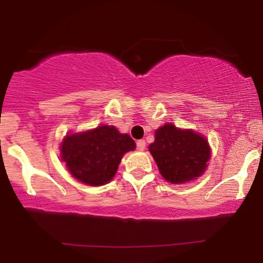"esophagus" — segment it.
<instances>
[{"label":"esophagus","instance_id":"34e87169","mask_svg":"<svg viewBox=\"0 0 263 263\" xmlns=\"http://www.w3.org/2000/svg\"><path fill=\"white\" fill-rule=\"evenodd\" d=\"M137 149H138L139 151H143L144 149H145V140L144 139H140L137 142Z\"/></svg>","mask_w":263,"mask_h":263}]
</instances>
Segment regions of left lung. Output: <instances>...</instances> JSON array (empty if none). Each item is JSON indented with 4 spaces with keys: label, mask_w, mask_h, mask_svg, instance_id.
<instances>
[{
    "label": "left lung",
    "mask_w": 263,
    "mask_h": 263,
    "mask_svg": "<svg viewBox=\"0 0 263 263\" xmlns=\"http://www.w3.org/2000/svg\"><path fill=\"white\" fill-rule=\"evenodd\" d=\"M149 151L163 179L173 184L197 180L205 173L211 147L204 136L167 123L155 131Z\"/></svg>",
    "instance_id": "1"
}]
</instances>
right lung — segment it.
<instances>
[{"label": "right lung", "mask_w": 263, "mask_h": 263, "mask_svg": "<svg viewBox=\"0 0 263 263\" xmlns=\"http://www.w3.org/2000/svg\"><path fill=\"white\" fill-rule=\"evenodd\" d=\"M136 149L127 133L116 126L100 125L91 130L66 133L61 144V158L77 181L88 186H103L117 174L121 158Z\"/></svg>", "instance_id": "add662e5"}]
</instances>
